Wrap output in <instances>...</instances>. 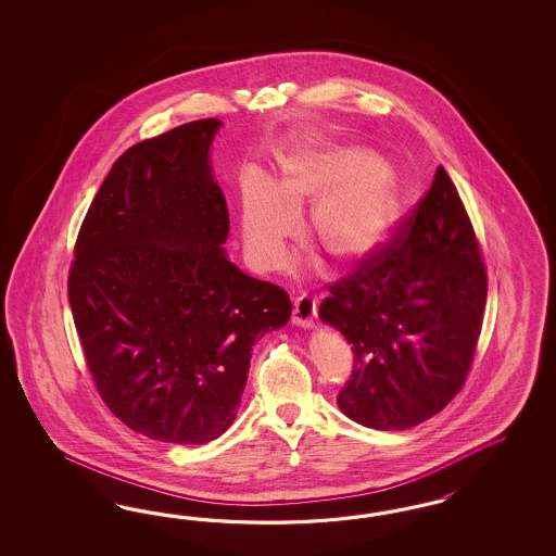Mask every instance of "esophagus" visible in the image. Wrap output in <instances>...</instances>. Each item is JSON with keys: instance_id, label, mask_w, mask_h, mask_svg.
<instances>
[{"instance_id": "obj_1", "label": "esophagus", "mask_w": 556, "mask_h": 556, "mask_svg": "<svg viewBox=\"0 0 556 556\" xmlns=\"http://www.w3.org/2000/svg\"><path fill=\"white\" fill-rule=\"evenodd\" d=\"M316 300L309 298V295H300L295 303H293V316L291 320L295 326H302V328H312L314 326V318H316Z\"/></svg>"}]
</instances>
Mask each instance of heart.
<instances>
[{"instance_id": "obj_1", "label": "heart", "mask_w": 556, "mask_h": 556, "mask_svg": "<svg viewBox=\"0 0 556 556\" xmlns=\"http://www.w3.org/2000/svg\"><path fill=\"white\" fill-rule=\"evenodd\" d=\"M312 202V236L340 265H356L386 242L400 193L386 163L353 147L291 154L277 186L261 173L247 175L240 230L256 267L273 269L283 261L287 240L300 228L298 212Z\"/></svg>"}]
</instances>
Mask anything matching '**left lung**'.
Returning a JSON list of instances; mask_svg holds the SVG:
<instances>
[{"label": "left lung", "instance_id": "left-lung-1", "mask_svg": "<svg viewBox=\"0 0 556 556\" xmlns=\"http://www.w3.org/2000/svg\"><path fill=\"white\" fill-rule=\"evenodd\" d=\"M328 291L321 321L353 344V375L337 400L344 416L405 430L448 405L471 369L488 273L444 167L397 235Z\"/></svg>", "mask_w": 556, "mask_h": 556}]
</instances>
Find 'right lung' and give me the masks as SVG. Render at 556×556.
I'll list each match as a JSON object with an SVG mask.
<instances>
[{"label":"right lung","instance_id":"1","mask_svg":"<svg viewBox=\"0 0 556 556\" xmlns=\"http://www.w3.org/2000/svg\"><path fill=\"white\" fill-rule=\"evenodd\" d=\"M198 119L119 156L87 210L68 303L110 412L138 434L205 444L235 421L256 338L286 326V289L228 261V207Z\"/></svg>","mask_w":556,"mask_h":556}]
</instances>
